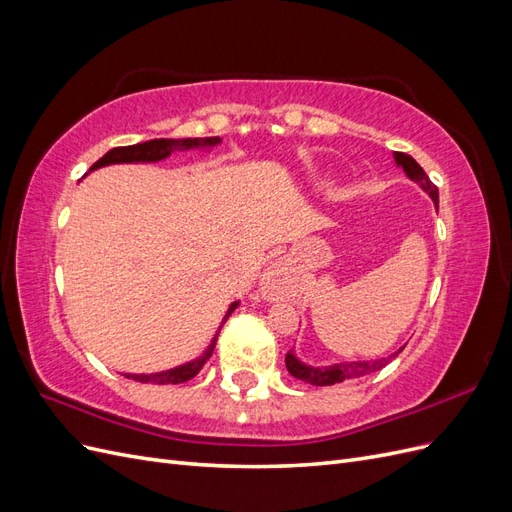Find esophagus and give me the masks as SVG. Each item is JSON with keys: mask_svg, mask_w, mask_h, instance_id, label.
Here are the masks:
<instances>
[{"mask_svg": "<svg viewBox=\"0 0 512 512\" xmlns=\"http://www.w3.org/2000/svg\"><path fill=\"white\" fill-rule=\"evenodd\" d=\"M260 284H262V290H265V294H269V297H280V294L286 290V275L280 267H273L265 273Z\"/></svg>", "mask_w": 512, "mask_h": 512, "instance_id": "34e87169", "label": "esophagus"}]
</instances>
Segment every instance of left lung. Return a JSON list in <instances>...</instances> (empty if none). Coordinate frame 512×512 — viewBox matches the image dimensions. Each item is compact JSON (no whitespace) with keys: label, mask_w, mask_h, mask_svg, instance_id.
Returning <instances> with one entry per match:
<instances>
[{"label":"left lung","mask_w":512,"mask_h":512,"mask_svg":"<svg viewBox=\"0 0 512 512\" xmlns=\"http://www.w3.org/2000/svg\"><path fill=\"white\" fill-rule=\"evenodd\" d=\"M395 160L397 164L406 170V175L410 179H414L416 183H421V188L433 198V203H436L438 207V188L436 185L431 183V179L427 177L425 170L418 166V162L408 156V153H401L397 151L395 153ZM401 352V350H399ZM391 354L389 359H376V361H361V363H339V365H331V367H322V369H316V367H307L303 365L297 356L292 354V350L286 354V367L290 371V376H294L297 380H303L307 384H316V386H329V384H335V382H344L348 378H359V376H365V374H371V371H378L382 369L386 363H391V359H395V356L399 354Z\"/></svg>","instance_id":"8db88e82"}]
</instances>
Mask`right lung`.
<instances>
[{"instance_id":"1","label":"right lung","mask_w":512,"mask_h":512,"mask_svg":"<svg viewBox=\"0 0 512 512\" xmlns=\"http://www.w3.org/2000/svg\"><path fill=\"white\" fill-rule=\"evenodd\" d=\"M220 143V136H207V138H156V141H147V143H138V145H130V147H115L91 166L89 170H96L100 166L106 164H119V162H158L168 158L170 153L175 149L185 151V149H196V147H213ZM237 307V303H232L226 318L230 316L232 309ZM224 318V320H226ZM220 335V333H218ZM218 335L213 337V342L209 346V350L200 356L198 361H192L188 365H181L175 369H168V371H160V374H149V376H128L126 378H134L138 382H158V384H179V382H188L190 378H194L203 365L209 361V356L213 354L215 342H218Z\"/></svg>"}]
</instances>
